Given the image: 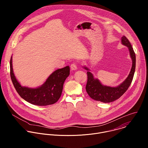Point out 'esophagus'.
Wrapping results in <instances>:
<instances>
[{
    "mask_svg": "<svg viewBox=\"0 0 148 148\" xmlns=\"http://www.w3.org/2000/svg\"><path fill=\"white\" fill-rule=\"evenodd\" d=\"M71 69L72 71H75V70H76L77 67V65H76V64L72 63L71 65Z\"/></svg>",
    "mask_w": 148,
    "mask_h": 148,
    "instance_id": "esophagus-1",
    "label": "esophagus"
}]
</instances>
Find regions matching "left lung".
<instances>
[{
    "label": "left lung",
    "instance_id": "1",
    "mask_svg": "<svg viewBox=\"0 0 148 148\" xmlns=\"http://www.w3.org/2000/svg\"><path fill=\"white\" fill-rule=\"evenodd\" d=\"M121 43L127 46L129 49L132 60V66L127 79L117 87H111L101 84L98 79L94 78L92 73L89 71V69L87 67L84 66L88 71L86 72L88 80L85 87L86 91L88 95L95 100L108 103L117 100L127 91L133 80L136 68V55L130 42L125 36L121 38Z\"/></svg>",
    "mask_w": 148,
    "mask_h": 148
}]
</instances>
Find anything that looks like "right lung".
<instances>
[{"label":"right lung","mask_w":148,"mask_h":148,"mask_svg":"<svg viewBox=\"0 0 148 148\" xmlns=\"http://www.w3.org/2000/svg\"><path fill=\"white\" fill-rule=\"evenodd\" d=\"M12 56L10 60V76L14 86L22 99L36 106H46L56 103L63 91L65 79L69 75V66L54 71L41 86L36 88L23 86L16 79L12 68Z\"/></svg>","instance_id":"1"}]
</instances>
